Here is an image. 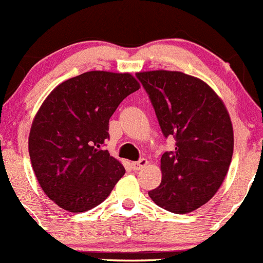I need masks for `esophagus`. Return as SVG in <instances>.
I'll return each instance as SVG.
<instances>
[{"label":"esophagus","instance_id":"obj_1","mask_svg":"<svg viewBox=\"0 0 263 263\" xmlns=\"http://www.w3.org/2000/svg\"><path fill=\"white\" fill-rule=\"evenodd\" d=\"M147 165V160L146 159H140L139 161H135V163H132V166L133 169H134L135 171L137 170H141L143 167H145Z\"/></svg>","mask_w":263,"mask_h":263}]
</instances>
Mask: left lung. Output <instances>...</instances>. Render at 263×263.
Segmentation results:
<instances>
[{"mask_svg": "<svg viewBox=\"0 0 263 263\" xmlns=\"http://www.w3.org/2000/svg\"><path fill=\"white\" fill-rule=\"evenodd\" d=\"M165 137L175 152L161 156V182L149 191L156 205L187 214L205 205L225 179L234 153V129L222 99L196 77L174 70L137 73Z\"/></svg>", "mask_w": 263, "mask_h": 263, "instance_id": "8db88e82", "label": "left lung"}]
</instances>
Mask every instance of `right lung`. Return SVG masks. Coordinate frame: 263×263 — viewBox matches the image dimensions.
I'll return each mask as SVG.
<instances>
[{
  "instance_id": "1",
  "label": "right lung",
  "mask_w": 263,
  "mask_h": 263,
  "mask_svg": "<svg viewBox=\"0 0 263 263\" xmlns=\"http://www.w3.org/2000/svg\"><path fill=\"white\" fill-rule=\"evenodd\" d=\"M139 88L130 73L92 70L64 81L44 99L32 122L28 152L41 187L55 205L90 210L125 174L102 146L118 105Z\"/></svg>"
}]
</instances>
